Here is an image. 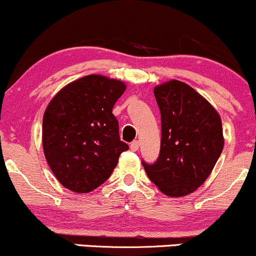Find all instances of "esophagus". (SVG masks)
I'll use <instances>...</instances> for the list:
<instances>
[{
  "label": "esophagus",
  "mask_w": 256,
  "mask_h": 256,
  "mask_svg": "<svg viewBox=\"0 0 256 256\" xmlns=\"http://www.w3.org/2000/svg\"><path fill=\"white\" fill-rule=\"evenodd\" d=\"M130 148H131V150H134V152L138 150V148H140V142H138V140H134V142L130 144Z\"/></svg>",
  "instance_id": "34e87169"
}]
</instances>
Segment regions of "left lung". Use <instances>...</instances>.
Instances as JSON below:
<instances>
[{
    "label": "left lung",
    "instance_id": "left-lung-1",
    "mask_svg": "<svg viewBox=\"0 0 256 256\" xmlns=\"http://www.w3.org/2000/svg\"><path fill=\"white\" fill-rule=\"evenodd\" d=\"M161 113L158 161L144 166L149 179L170 198L198 190L212 173L224 148L222 118L190 85L172 79L154 88Z\"/></svg>",
    "mask_w": 256,
    "mask_h": 256
}]
</instances>
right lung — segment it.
Listing matches in <instances>:
<instances>
[{"instance_id":"right-lung-1","label":"right lung","mask_w":256,"mask_h":256,"mask_svg":"<svg viewBox=\"0 0 256 256\" xmlns=\"http://www.w3.org/2000/svg\"><path fill=\"white\" fill-rule=\"evenodd\" d=\"M126 84L89 74L58 91L43 116L42 144L46 162L58 183L77 194L104 184L128 146L119 138L112 113Z\"/></svg>"}]
</instances>
